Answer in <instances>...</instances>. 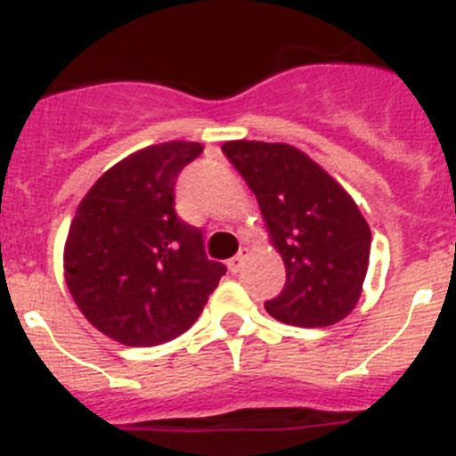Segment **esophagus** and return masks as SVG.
Wrapping results in <instances>:
<instances>
[{
  "label": "esophagus",
  "mask_w": 456,
  "mask_h": 456,
  "mask_svg": "<svg viewBox=\"0 0 456 456\" xmlns=\"http://www.w3.org/2000/svg\"><path fill=\"white\" fill-rule=\"evenodd\" d=\"M243 264H245V252H239V255L232 256V259L227 261V268L232 273H239L240 268H243Z\"/></svg>",
  "instance_id": "1"
}]
</instances>
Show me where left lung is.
<instances>
[{
	"mask_svg": "<svg viewBox=\"0 0 456 456\" xmlns=\"http://www.w3.org/2000/svg\"><path fill=\"white\" fill-rule=\"evenodd\" d=\"M224 156L259 201L271 245L287 268L280 296L264 303L277 322L326 328L354 312L371 232L358 204L307 153L282 142H224Z\"/></svg>",
	"mask_w": 456,
	"mask_h": 456,
	"instance_id": "left-lung-1",
	"label": "left lung"
}]
</instances>
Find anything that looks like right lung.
<instances>
[{
    "instance_id": "right-lung-1",
    "label": "right lung",
    "mask_w": 456,
    "mask_h": 456,
    "mask_svg": "<svg viewBox=\"0 0 456 456\" xmlns=\"http://www.w3.org/2000/svg\"><path fill=\"white\" fill-rule=\"evenodd\" d=\"M200 142L130 153L80 201L63 245V277L94 328L126 346H158L200 319L227 268L174 211V183Z\"/></svg>"
}]
</instances>
